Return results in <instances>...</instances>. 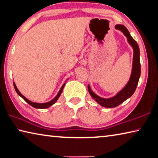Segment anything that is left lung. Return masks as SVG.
I'll return each mask as SVG.
<instances>
[{
  "mask_svg": "<svg viewBox=\"0 0 158 158\" xmlns=\"http://www.w3.org/2000/svg\"><path fill=\"white\" fill-rule=\"evenodd\" d=\"M115 29L121 30L123 32V34L127 37L128 42L131 46L132 49H133V60H132V72L128 83L115 96L108 98H102L101 96L96 94L91 89L89 85H88V91H89L91 96L99 105H101L103 107H107V108H112V107H115L119 106L123 101H125L132 96L137 88L141 74V65L139 60L140 52L139 46H138L136 41L131 37L128 29L125 26H123V25H116Z\"/></svg>",
  "mask_w": 158,
  "mask_h": 158,
  "instance_id": "8db88e82",
  "label": "left lung"
}]
</instances>
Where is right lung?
Segmentation results:
<instances>
[{"label": "right lung", "instance_id": "right-lung-1", "mask_svg": "<svg viewBox=\"0 0 158 158\" xmlns=\"http://www.w3.org/2000/svg\"><path fill=\"white\" fill-rule=\"evenodd\" d=\"M66 81H65L64 83V84L62 85V87L60 88L59 92L57 93V94L56 95V96H55V97L53 99H52L51 101H48V102H46V103H35V102L30 101V100H28V99L25 97V96H24L23 95L21 94V92L19 91L18 88L16 87V84H15V82H13V85H14V87H15V90H16V93L18 94L19 96H20L22 98H23L25 101H26L27 103H28L29 105H30V106H32L33 107H35V108H37V109H46V108H48V107H51V106H52V105H53V104L55 103V102H56V101H57V99L59 98V97H60V95H61V94H62V92L63 89H64V87L65 83H66Z\"/></svg>", "mask_w": 158, "mask_h": 158}]
</instances>
